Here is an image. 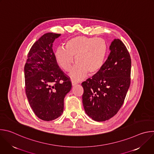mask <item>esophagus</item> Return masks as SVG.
I'll list each match as a JSON object with an SVG mask.
<instances>
[{"label":"esophagus","instance_id":"obj_1","mask_svg":"<svg viewBox=\"0 0 154 154\" xmlns=\"http://www.w3.org/2000/svg\"><path fill=\"white\" fill-rule=\"evenodd\" d=\"M71 83H72V86H74V85H75L77 84V82H75V81H74V80H72V81H71Z\"/></svg>","mask_w":154,"mask_h":154}]
</instances>
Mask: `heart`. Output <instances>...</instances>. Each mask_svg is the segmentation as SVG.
Here are the masks:
<instances>
[{
    "mask_svg": "<svg viewBox=\"0 0 154 154\" xmlns=\"http://www.w3.org/2000/svg\"><path fill=\"white\" fill-rule=\"evenodd\" d=\"M106 54L107 45L103 38L78 36L68 40L65 48H58L55 58L64 71H69L75 57L77 64L70 75L75 80H80L88 72L91 75L97 73L103 66Z\"/></svg>",
    "mask_w": 154,
    "mask_h": 154,
    "instance_id": "1",
    "label": "heart"
}]
</instances>
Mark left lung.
Instances as JSON below:
<instances>
[{"label": "left lung", "instance_id": "obj_1", "mask_svg": "<svg viewBox=\"0 0 154 154\" xmlns=\"http://www.w3.org/2000/svg\"><path fill=\"white\" fill-rule=\"evenodd\" d=\"M109 51L102 68L82 83L85 113L98 122L108 120L118 112L130 84L131 58L124 44L115 39Z\"/></svg>", "mask_w": 154, "mask_h": 154}]
</instances>
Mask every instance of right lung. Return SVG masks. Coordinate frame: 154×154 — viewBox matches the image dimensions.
Returning a JSON list of instances; mask_svg holds the SVG:
<instances>
[{
	"label": "right lung",
	"instance_id": "right-lung-1",
	"mask_svg": "<svg viewBox=\"0 0 154 154\" xmlns=\"http://www.w3.org/2000/svg\"><path fill=\"white\" fill-rule=\"evenodd\" d=\"M60 35H43L32 46L24 66L29 104L36 116L46 121L62 115L64 97L72 87L69 78L59 68L52 49L54 41Z\"/></svg>",
	"mask_w": 154,
	"mask_h": 154
}]
</instances>
